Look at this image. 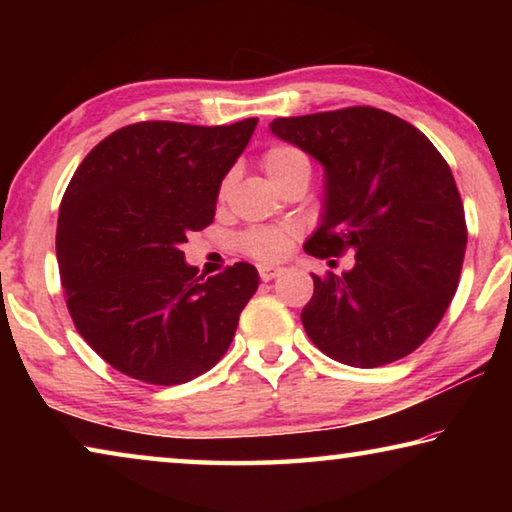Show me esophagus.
Masks as SVG:
<instances>
[{
	"label": "esophagus",
	"instance_id": "esophagus-1",
	"mask_svg": "<svg viewBox=\"0 0 512 512\" xmlns=\"http://www.w3.org/2000/svg\"><path fill=\"white\" fill-rule=\"evenodd\" d=\"M282 271H284L282 266H275V264H259V277H262L264 282L275 280L277 275H282Z\"/></svg>",
	"mask_w": 512,
	"mask_h": 512
}]
</instances>
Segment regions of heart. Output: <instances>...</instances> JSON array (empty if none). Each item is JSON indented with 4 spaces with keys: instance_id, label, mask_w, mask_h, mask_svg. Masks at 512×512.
Here are the masks:
<instances>
[{
    "instance_id": "heart-1",
    "label": "heart",
    "mask_w": 512,
    "mask_h": 512,
    "mask_svg": "<svg viewBox=\"0 0 512 512\" xmlns=\"http://www.w3.org/2000/svg\"><path fill=\"white\" fill-rule=\"evenodd\" d=\"M262 164L273 183L282 176H287L293 169L309 167L305 153L289 144L271 146V149L264 153ZM225 189H228V180L221 185V194H225ZM241 248H244L250 257L262 259V262H275V259L287 255V250L291 248V232L284 228H253L241 237Z\"/></svg>"
}]
</instances>
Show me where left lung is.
Instances as JSON below:
<instances>
[{
  "mask_svg": "<svg viewBox=\"0 0 512 512\" xmlns=\"http://www.w3.org/2000/svg\"><path fill=\"white\" fill-rule=\"evenodd\" d=\"M271 133L325 169L320 225L305 253H354L314 277L302 325L318 350L354 368L411 354L436 329L461 277L467 228L452 169L391 112L354 106L271 121Z\"/></svg>",
  "mask_w": 512,
  "mask_h": 512,
  "instance_id": "obj_1",
  "label": "left lung"
}]
</instances>
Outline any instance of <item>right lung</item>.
I'll return each instance as SVG.
<instances>
[{
    "label": "right lung",
    "mask_w": 512,
    "mask_h": 512,
    "mask_svg": "<svg viewBox=\"0 0 512 512\" xmlns=\"http://www.w3.org/2000/svg\"><path fill=\"white\" fill-rule=\"evenodd\" d=\"M257 117L230 126L140 121L85 155L60 203L56 257L90 348L146 384H185L219 361L259 287L253 264L205 277L180 248L210 225L221 180Z\"/></svg>",
    "instance_id": "add662e5"
}]
</instances>
